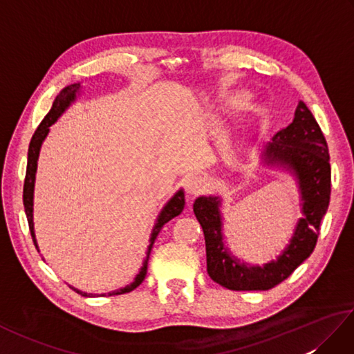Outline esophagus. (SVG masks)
Masks as SVG:
<instances>
[{"instance_id": "esophagus-1", "label": "esophagus", "mask_w": 354, "mask_h": 354, "mask_svg": "<svg viewBox=\"0 0 354 354\" xmlns=\"http://www.w3.org/2000/svg\"><path fill=\"white\" fill-rule=\"evenodd\" d=\"M184 187H185V192L189 194H198L202 189H204V179L198 175H190L185 178Z\"/></svg>"}]
</instances>
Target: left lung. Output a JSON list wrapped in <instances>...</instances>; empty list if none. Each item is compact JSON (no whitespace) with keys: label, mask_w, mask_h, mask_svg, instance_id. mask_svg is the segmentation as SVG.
<instances>
[{"label":"left lung","mask_w":354,"mask_h":354,"mask_svg":"<svg viewBox=\"0 0 354 354\" xmlns=\"http://www.w3.org/2000/svg\"><path fill=\"white\" fill-rule=\"evenodd\" d=\"M259 152L261 167L288 173L295 181L301 217H298L280 254L263 265H254L237 257L227 242L222 194L194 199L193 212L205 236L207 272L213 281L231 290H268L286 280L313 252L319 223L330 202L328 147L304 102H298L292 123L277 132L269 142H263Z\"/></svg>","instance_id":"left-lung-1"}]
</instances>
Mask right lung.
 Here are the masks:
<instances>
[{"label": "right lung", "mask_w": 354, "mask_h": 354, "mask_svg": "<svg viewBox=\"0 0 354 354\" xmlns=\"http://www.w3.org/2000/svg\"><path fill=\"white\" fill-rule=\"evenodd\" d=\"M84 93V88H82L80 82L77 84H71L68 86H65L61 93L56 95L55 102H53V106L50 109V112L45 118L42 120V123L37 126L36 132L33 133L32 141H30L28 146V153H27V171H26V181H24V209H26V216L28 221V228L30 232H32V239L33 243L36 246L37 252H39V245H37L36 240V234H35V222H33V198H35V183H36V171H37V160H39V153H41V147L44 140L47 138V135L50 132V126L55 124L57 122L59 117H62L66 111L71 108V104H74L77 102L79 97ZM185 205V194L184 190L179 189L178 192H175V194L165 202L164 207L161 208L160 214L156 216V221L153 223V228L150 231V239H149V246H147V252L146 257L142 260V266L140 268L138 274L135 275L133 281L131 284L124 286V288H120L117 290H111L108 293H88V292H82L76 288L71 289L76 290L77 293L84 297H111V295H122V293H127L133 289H137L138 286L145 280V277L147 274V261H149V255L150 251H152V246L155 243V239L160 234V231L162 230V227L169 221H171L173 217H176L183 213Z\"/></svg>", "instance_id": "1"}]
</instances>
